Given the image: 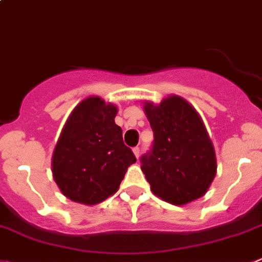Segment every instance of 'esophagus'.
Wrapping results in <instances>:
<instances>
[{
  "label": "esophagus",
  "mask_w": 262,
  "mask_h": 262,
  "mask_svg": "<svg viewBox=\"0 0 262 262\" xmlns=\"http://www.w3.org/2000/svg\"><path fill=\"white\" fill-rule=\"evenodd\" d=\"M133 152H134V155H135L136 158L140 157V148L135 147V148H134V149H133Z\"/></svg>",
  "instance_id": "esophagus-1"
}]
</instances>
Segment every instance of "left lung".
I'll list each match as a JSON object with an SVG mask.
<instances>
[{
    "label": "left lung",
    "mask_w": 262,
    "mask_h": 262,
    "mask_svg": "<svg viewBox=\"0 0 262 262\" xmlns=\"http://www.w3.org/2000/svg\"><path fill=\"white\" fill-rule=\"evenodd\" d=\"M143 109L155 140L141 170L153 193L172 205L203 198L217 174V158L200 114L177 95L160 104L144 101Z\"/></svg>",
    "instance_id": "left-lung-1"
}]
</instances>
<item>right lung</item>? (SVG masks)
<instances>
[{
    "mask_svg": "<svg viewBox=\"0 0 262 262\" xmlns=\"http://www.w3.org/2000/svg\"><path fill=\"white\" fill-rule=\"evenodd\" d=\"M118 107L98 96L74 107L52 157L53 179L75 203L96 205L118 191L129 165L136 162L115 124Z\"/></svg>",
    "mask_w": 262,
    "mask_h": 262,
    "instance_id": "obj_1",
    "label": "right lung"
}]
</instances>
